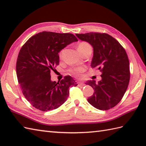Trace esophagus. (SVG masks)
Masks as SVG:
<instances>
[{"label": "esophagus", "instance_id": "1", "mask_svg": "<svg viewBox=\"0 0 146 146\" xmlns=\"http://www.w3.org/2000/svg\"><path fill=\"white\" fill-rule=\"evenodd\" d=\"M78 86H85V83H82V82H78Z\"/></svg>", "mask_w": 146, "mask_h": 146}]
</instances>
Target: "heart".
Returning <instances> with one entry per match:
<instances>
[{"instance_id": "heart-1", "label": "heart", "mask_w": 146, "mask_h": 146, "mask_svg": "<svg viewBox=\"0 0 146 146\" xmlns=\"http://www.w3.org/2000/svg\"><path fill=\"white\" fill-rule=\"evenodd\" d=\"M90 48H92L91 46L90 45L89 43L86 42H81L78 46V49L80 52V53H82L86 49ZM83 71H84V68L83 67L73 68L70 70L71 72L75 75H80Z\"/></svg>"}]
</instances>
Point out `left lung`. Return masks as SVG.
Returning a JSON list of instances; mask_svg holds the SVG:
<instances>
[{
    "instance_id": "8db88e82",
    "label": "left lung",
    "mask_w": 146,
    "mask_h": 146,
    "mask_svg": "<svg viewBox=\"0 0 146 146\" xmlns=\"http://www.w3.org/2000/svg\"><path fill=\"white\" fill-rule=\"evenodd\" d=\"M79 39L94 48L91 66L102 73L98 83L88 80L94 93L87 100L93 107L107 110L115 106L122 98L130 80L129 61L125 49L117 40L105 33L76 34Z\"/></svg>"
}]
</instances>
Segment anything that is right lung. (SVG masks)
Returning <instances> with one entry per match:
<instances>
[{
  "mask_svg": "<svg viewBox=\"0 0 146 146\" xmlns=\"http://www.w3.org/2000/svg\"><path fill=\"white\" fill-rule=\"evenodd\" d=\"M76 41L72 34L43 31L21 48L16 63L17 80L24 97L37 109L47 111L60 107L69 96V88L77 85L70 76L56 83L50 74L59 64V52Z\"/></svg>",
  "mask_w": 146,
  "mask_h": 146,
  "instance_id": "add662e5",
  "label": "right lung"
}]
</instances>
